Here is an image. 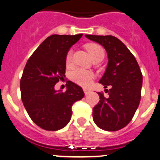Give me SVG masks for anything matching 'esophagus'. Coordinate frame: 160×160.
Wrapping results in <instances>:
<instances>
[{
	"label": "esophagus",
	"mask_w": 160,
	"mask_h": 160,
	"mask_svg": "<svg viewBox=\"0 0 160 160\" xmlns=\"http://www.w3.org/2000/svg\"><path fill=\"white\" fill-rule=\"evenodd\" d=\"M89 92H90V90H89V89L83 88V92H84V94H85V95H87L88 93Z\"/></svg>",
	"instance_id": "1"
}]
</instances>
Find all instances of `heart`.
Returning a JSON list of instances; mask_svg holds the SVG:
<instances>
[{
	"label": "heart",
	"instance_id": "obj_1",
	"mask_svg": "<svg viewBox=\"0 0 160 160\" xmlns=\"http://www.w3.org/2000/svg\"><path fill=\"white\" fill-rule=\"evenodd\" d=\"M85 47L92 60L98 57L104 56V51L101 46L99 44L91 43V44H86ZM72 59V51L69 50L66 55V63L70 64ZM94 77L95 75L92 72L82 69V68H76L70 73V78H71L72 81L80 86H83V87L88 86L92 80L94 79Z\"/></svg>",
	"mask_w": 160,
	"mask_h": 160
}]
</instances>
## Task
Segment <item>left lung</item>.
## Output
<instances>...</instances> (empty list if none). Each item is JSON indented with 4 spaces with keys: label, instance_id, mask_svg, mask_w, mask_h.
Segmentation results:
<instances>
[{
    "label": "left lung",
    "instance_id": "obj_1",
    "mask_svg": "<svg viewBox=\"0 0 160 160\" xmlns=\"http://www.w3.org/2000/svg\"><path fill=\"white\" fill-rule=\"evenodd\" d=\"M107 51L108 64L100 82L109 90L108 98L98 92L100 100L93 108V120L100 128L109 132L128 124L141 98L143 75L136 58L125 44L113 36L85 35Z\"/></svg>",
    "mask_w": 160,
    "mask_h": 160
}]
</instances>
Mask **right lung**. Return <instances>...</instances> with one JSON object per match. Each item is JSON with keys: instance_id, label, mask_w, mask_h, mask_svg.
I'll return each instance as SVG.
<instances>
[{"instance_id": "1", "label": "right lung", "mask_w": 160, "mask_h": 160, "mask_svg": "<svg viewBox=\"0 0 160 160\" xmlns=\"http://www.w3.org/2000/svg\"><path fill=\"white\" fill-rule=\"evenodd\" d=\"M77 35H52L29 57L21 77V100L32 120L47 131H57L68 123L72 106L84 96L83 89L68 81L65 92L56 91V83L65 77L66 55L81 38Z\"/></svg>"}]
</instances>
